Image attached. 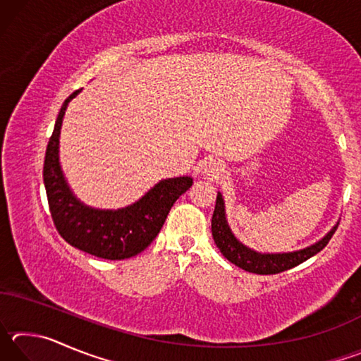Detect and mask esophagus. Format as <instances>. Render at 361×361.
I'll return each mask as SVG.
<instances>
[{
    "label": "esophagus",
    "mask_w": 361,
    "mask_h": 361,
    "mask_svg": "<svg viewBox=\"0 0 361 361\" xmlns=\"http://www.w3.org/2000/svg\"><path fill=\"white\" fill-rule=\"evenodd\" d=\"M204 172L209 176H218L219 173L223 172V164L216 161V159H210L209 162H205Z\"/></svg>",
    "instance_id": "obj_1"
}]
</instances>
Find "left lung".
Listing matches in <instances>:
<instances>
[{"instance_id":"1","label":"left lung","mask_w":361,"mask_h":361,"mask_svg":"<svg viewBox=\"0 0 361 361\" xmlns=\"http://www.w3.org/2000/svg\"><path fill=\"white\" fill-rule=\"evenodd\" d=\"M338 229V226L328 232V234L323 237L320 242H317L315 245H310L304 250H299V252L293 253H276V255H262L256 253L253 250L243 245L239 240L235 239L234 234H232L228 221H226L224 215V202L221 194L218 192L216 195V205L215 212H213L212 216V234L213 240H215L216 247L219 252L232 264L239 266L243 271L259 274V276H271V274H280L283 271H288V269L301 264L305 259L312 258L314 255L322 252L323 248L328 245L329 239H331L333 234Z\"/></svg>"}]
</instances>
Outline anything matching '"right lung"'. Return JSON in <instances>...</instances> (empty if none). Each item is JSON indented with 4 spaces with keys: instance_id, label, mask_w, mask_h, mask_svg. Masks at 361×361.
<instances>
[{
    "instance_id": "right-lung-1",
    "label": "right lung",
    "mask_w": 361,
    "mask_h": 361,
    "mask_svg": "<svg viewBox=\"0 0 361 361\" xmlns=\"http://www.w3.org/2000/svg\"><path fill=\"white\" fill-rule=\"evenodd\" d=\"M60 108L56 127L49 138L44 169L47 204L54 226L71 247L103 259H126L142 253L156 239L176 199L192 185V178L164 180L138 200L122 210H94L82 205L71 194L59 164V137L66 105Z\"/></svg>"
}]
</instances>
